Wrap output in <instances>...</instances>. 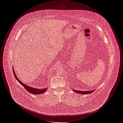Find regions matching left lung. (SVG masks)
Listing matches in <instances>:
<instances>
[{
  "instance_id": "1",
  "label": "left lung",
  "mask_w": 123,
  "mask_h": 123,
  "mask_svg": "<svg viewBox=\"0 0 123 123\" xmlns=\"http://www.w3.org/2000/svg\"><path fill=\"white\" fill-rule=\"evenodd\" d=\"M72 90L76 93L82 94H91L94 91V90H91V91H79V90H75V89H72Z\"/></svg>"
}]
</instances>
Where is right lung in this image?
Segmentation results:
<instances>
[{
	"label": "right lung",
	"mask_w": 123,
	"mask_h": 123,
	"mask_svg": "<svg viewBox=\"0 0 123 123\" xmlns=\"http://www.w3.org/2000/svg\"><path fill=\"white\" fill-rule=\"evenodd\" d=\"M13 73L14 75V76L15 77L16 79L17 80L18 82H19L22 86H23V87L26 89V90H27L29 93L31 94H43L45 92H46L47 91V88H42V89H40V88H33L31 87H30L29 86L26 85L25 83H23L22 81H21L18 78V77L16 76V73L14 71V70L13 69Z\"/></svg>",
	"instance_id": "1"
}]
</instances>
